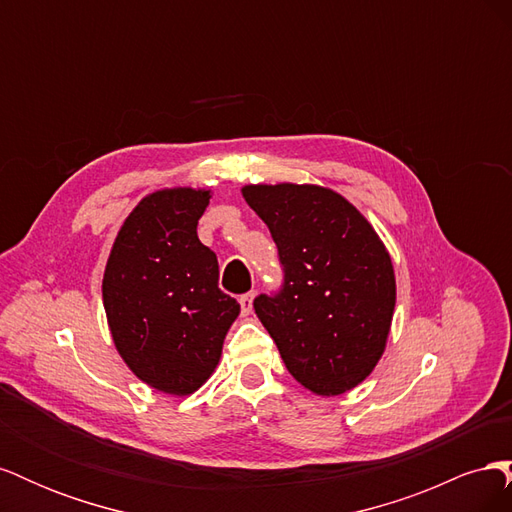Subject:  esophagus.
<instances>
[{
	"label": "esophagus",
	"instance_id": "obj_1",
	"mask_svg": "<svg viewBox=\"0 0 512 512\" xmlns=\"http://www.w3.org/2000/svg\"><path fill=\"white\" fill-rule=\"evenodd\" d=\"M239 305H241V312L247 316L252 314V307H254V292H247V294H241L239 297Z\"/></svg>",
	"mask_w": 512,
	"mask_h": 512
}]
</instances>
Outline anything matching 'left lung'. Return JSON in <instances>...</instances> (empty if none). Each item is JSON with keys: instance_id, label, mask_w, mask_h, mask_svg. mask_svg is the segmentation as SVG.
Wrapping results in <instances>:
<instances>
[{"instance_id": "left-lung-1", "label": "left lung", "mask_w": 512, "mask_h": 512, "mask_svg": "<svg viewBox=\"0 0 512 512\" xmlns=\"http://www.w3.org/2000/svg\"><path fill=\"white\" fill-rule=\"evenodd\" d=\"M245 203L271 230L282 288L254 309L292 378L342 395L376 367L391 331L395 273L376 230L320 185H245Z\"/></svg>"}]
</instances>
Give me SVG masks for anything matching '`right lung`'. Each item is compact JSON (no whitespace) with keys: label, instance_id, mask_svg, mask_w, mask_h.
<instances>
[{"label":"right lung","instance_id":"right-lung-1","mask_svg":"<svg viewBox=\"0 0 512 512\" xmlns=\"http://www.w3.org/2000/svg\"><path fill=\"white\" fill-rule=\"evenodd\" d=\"M209 198L192 188L145 196L123 222L102 280L121 359L168 395L207 382L239 316V303L218 286V256L196 235Z\"/></svg>","mask_w":512,"mask_h":512}]
</instances>
